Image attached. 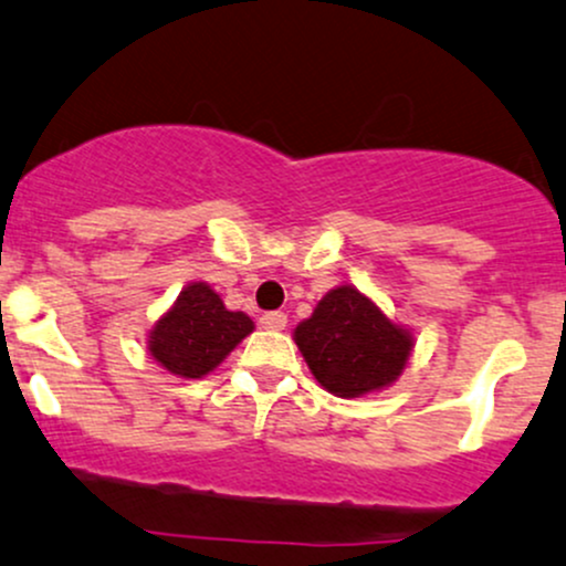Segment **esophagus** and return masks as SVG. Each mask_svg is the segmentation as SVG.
I'll list each match as a JSON object with an SVG mask.
<instances>
[{
  "instance_id": "34e87169",
  "label": "esophagus",
  "mask_w": 566,
  "mask_h": 566,
  "mask_svg": "<svg viewBox=\"0 0 566 566\" xmlns=\"http://www.w3.org/2000/svg\"><path fill=\"white\" fill-rule=\"evenodd\" d=\"M261 326H264V329H270V332H281V329H285V324H289V318H285V313H264L261 315Z\"/></svg>"
}]
</instances>
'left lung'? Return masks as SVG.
<instances>
[{
    "instance_id": "1",
    "label": "left lung",
    "mask_w": 566,
    "mask_h": 566,
    "mask_svg": "<svg viewBox=\"0 0 566 566\" xmlns=\"http://www.w3.org/2000/svg\"><path fill=\"white\" fill-rule=\"evenodd\" d=\"M313 378L339 399H358L399 380L410 361L412 329L388 318L356 285L332 289L294 329Z\"/></svg>"
}]
</instances>
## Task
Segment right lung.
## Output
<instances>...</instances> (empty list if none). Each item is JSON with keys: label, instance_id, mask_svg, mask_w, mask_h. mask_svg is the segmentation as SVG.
<instances>
[{"label": "right lung", "instance_id": "right-lung-1", "mask_svg": "<svg viewBox=\"0 0 566 566\" xmlns=\"http://www.w3.org/2000/svg\"><path fill=\"white\" fill-rule=\"evenodd\" d=\"M253 326L251 315L229 310L205 281L188 283L172 307L148 329V354L167 373L186 380L210 375Z\"/></svg>", "mask_w": 566, "mask_h": 566}]
</instances>
